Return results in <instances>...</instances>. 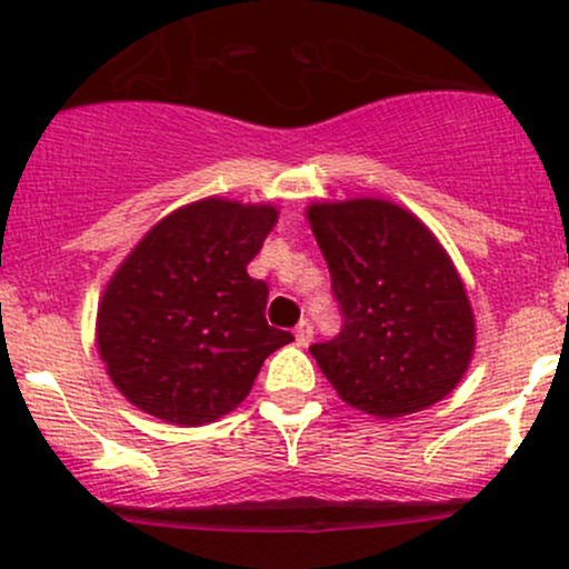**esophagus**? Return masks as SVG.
<instances>
[{"mask_svg": "<svg viewBox=\"0 0 569 569\" xmlns=\"http://www.w3.org/2000/svg\"><path fill=\"white\" fill-rule=\"evenodd\" d=\"M295 338H297V343H300V346H308L310 340H313V325H310L308 319H302L300 325L295 327Z\"/></svg>", "mask_w": 569, "mask_h": 569, "instance_id": "34e87169", "label": "esophagus"}]
</instances>
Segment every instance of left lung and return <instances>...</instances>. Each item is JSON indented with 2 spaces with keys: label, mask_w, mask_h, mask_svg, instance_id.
Wrapping results in <instances>:
<instances>
[{
  "label": "left lung",
  "mask_w": 569,
  "mask_h": 569,
  "mask_svg": "<svg viewBox=\"0 0 569 569\" xmlns=\"http://www.w3.org/2000/svg\"><path fill=\"white\" fill-rule=\"evenodd\" d=\"M343 327L310 346L340 398L403 417L456 390L475 351V319L450 256L406 209L355 199L308 209Z\"/></svg>",
  "instance_id": "1"
}]
</instances>
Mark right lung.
I'll use <instances>...</instances> for the list:
<instances>
[{"label":"right lung","instance_id":"1","mask_svg":"<svg viewBox=\"0 0 569 569\" xmlns=\"http://www.w3.org/2000/svg\"><path fill=\"white\" fill-rule=\"evenodd\" d=\"M274 207L204 199L136 244L98 310V349L119 392L147 415L204 426L229 415L295 335L267 325L269 286L248 274Z\"/></svg>","mask_w":569,"mask_h":569}]
</instances>
